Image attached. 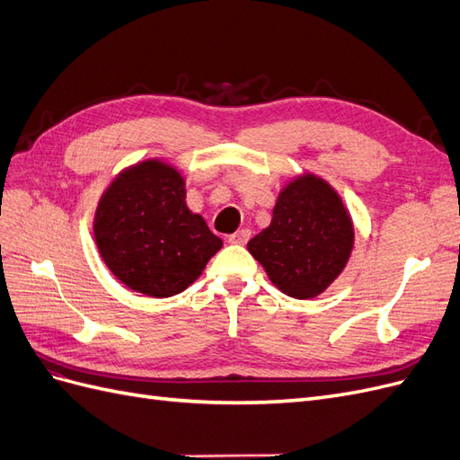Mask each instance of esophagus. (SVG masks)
I'll return each mask as SVG.
<instances>
[{"label":"esophagus","mask_w":460,"mask_h":460,"mask_svg":"<svg viewBox=\"0 0 460 460\" xmlns=\"http://www.w3.org/2000/svg\"><path fill=\"white\" fill-rule=\"evenodd\" d=\"M249 238H252V230L242 228V230H238L235 234H232L230 238H228V242L230 243H238V245H245L249 242Z\"/></svg>","instance_id":"obj_1"}]
</instances>
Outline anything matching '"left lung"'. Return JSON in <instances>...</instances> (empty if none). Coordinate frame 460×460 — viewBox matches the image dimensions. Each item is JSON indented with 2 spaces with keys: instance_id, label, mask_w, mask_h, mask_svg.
<instances>
[{
  "instance_id": "left-lung-1",
  "label": "left lung",
  "mask_w": 460,
  "mask_h": 460,
  "mask_svg": "<svg viewBox=\"0 0 460 460\" xmlns=\"http://www.w3.org/2000/svg\"><path fill=\"white\" fill-rule=\"evenodd\" d=\"M355 226L340 193L313 172L294 176L278 193L270 225L247 249L269 280L296 299H313L343 272Z\"/></svg>"
}]
</instances>
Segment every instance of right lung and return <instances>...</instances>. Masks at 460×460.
Here are the masks:
<instances>
[{
  "mask_svg": "<svg viewBox=\"0 0 460 460\" xmlns=\"http://www.w3.org/2000/svg\"><path fill=\"white\" fill-rule=\"evenodd\" d=\"M93 238L105 267L149 297H172L198 280L222 240L186 205V178L164 159L122 169L102 193Z\"/></svg>",
  "mask_w": 460,
  "mask_h": 460,
  "instance_id": "obj_1",
  "label": "right lung"
}]
</instances>
